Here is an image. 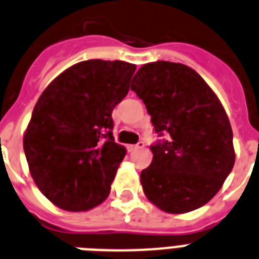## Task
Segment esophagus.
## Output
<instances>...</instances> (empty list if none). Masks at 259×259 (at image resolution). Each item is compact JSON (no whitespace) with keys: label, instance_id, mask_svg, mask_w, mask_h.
<instances>
[{"label":"esophagus","instance_id":"obj_1","mask_svg":"<svg viewBox=\"0 0 259 259\" xmlns=\"http://www.w3.org/2000/svg\"><path fill=\"white\" fill-rule=\"evenodd\" d=\"M144 148H145V142L144 141H140L138 144L132 145V146H130V150H137V149H144Z\"/></svg>","mask_w":259,"mask_h":259}]
</instances>
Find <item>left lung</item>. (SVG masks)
Here are the masks:
<instances>
[{
  "mask_svg": "<svg viewBox=\"0 0 259 259\" xmlns=\"http://www.w3.org/2000/svg\"><path fill=\"white\" fill-rule=\"evenodd\" d=\"M130 89L144 101L158 140L141 171L145 194L166 213H188L217 194L234 166L233 132L203 78L182 64L144 65Z\"/></svg>",
  "mask_w": 259,
  "mask_h": 259,
  "instance_id": "8db88e82",
  "label": "left lung"
}]
</instances>
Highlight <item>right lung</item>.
<instances>
[{"label": "right lung", "instance_id": "right-lung-1", "mask_svg": "<svg viewBox=\"0 0 259 259\" xmlns=\"http://www.w3.org/2000/svg\"><path fill=\"white\" fill-rule=\"evenodd\" d=\"M136 65L89 60L61 73L37 101L24 136L35 185L54 205L85 211L104 202L126 150L113 137V109Z\"/></svg>", "mask_w": 259, "mask_h": 259}]
</instances>
